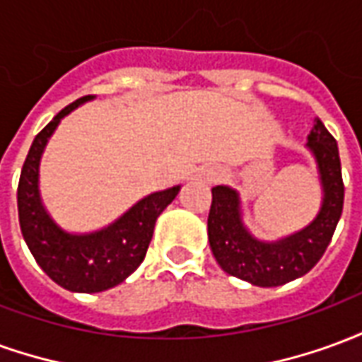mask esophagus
<instances>
[{"label": "esophagus", "mask_w": 362, "mask_h": 362, "mask_svg": "<svg viewBox=\"0 0 362 362\" xmlns=\"http://www.w3.org/2000/svg\"><path fill=\"white\" fill-rule=\"evenodd\" d=\"M219 178H223V173H221V170H215V173H211V178H209V180H219Z\"/></svg>", "instance_id": "34e87169"}]
</instances>
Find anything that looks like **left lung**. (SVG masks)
<instances>
[{
    "mask_svg": "<svg viewBox=\"0 0 362 362\" xmlns=\"http://www.w3.org/2000/svg\"><path fill=\"white\" fill-rule=\"evenodd\" d=\"M308 147L316 157L324 188L322 209L308 227L279 243H259L244 228L240 199L235 189L227 186L211 189L207 235L223 272L258 287H277L303 277L324 256L341 217L345 186L337 143L320 118L314 119Z\"/></svg>",
    "mask_w": 362,
    "mask_h": 362,
    "instance_id": "left-lung-1",
    "label": "left lung"
}]
</instances>
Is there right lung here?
<instances>
[{"label":"right lung","mask_w":362,"mask_h":362,"mask_svg":"<svg viewBox=\"0 0 362 362\" xmlns=\"http://www.w3.org/2000/svg\"><path fill=\"white\" fill-rule=\"evenodd\" d=\"M90 98V95L83 96L67 104L36 135L17 188L19 225L28 250L52 281L74 293H100L116 287L141 266L153 238L155 221L180 192V186H174L143 197L110 227L90 235H67L50 219L38 196L40 157L59 119Z\"/></svg>","instance_id":"add662e5"}]
</instances>
